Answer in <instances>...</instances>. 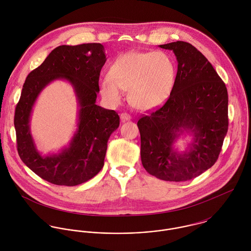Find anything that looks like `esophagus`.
Returning a JSON list of instances; mask_svg holds the SVG:
<instances>
[{"mask_svg": "<svg viewBox=\"0 0 251 251\" xmlns=\"http://www.w3.org/2000/svg\"><path fill=\"white\" fill-rule=\"evenodd\" d=\"M120 118H121V120L122 121H129L130 119H131V117H130V115H128V114H126V113H122L121 115H120Z\"/></svg>", "mask_w": 251, "mask_h": 251, "instance_id": "1", "label": "esophagus"}]
</instances>
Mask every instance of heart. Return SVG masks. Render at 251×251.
Segmentation results:
<instances>
[{"instance_id": "b5f03b06", "label": "heart", "mask_w": 251, "mask_h": 251, "mask_svg": "<svg viewBox=\"0 0 251 251\" xmlns=\"http://www.w3.org/2000/svg\"><path fill=\"white\" fill-rule=\"evenodd\" d=\"M173 58L164 51L128 52L111 66L109 74L100 80L101 95L112 104L128 90V100L138 110L149 111L162 105L170 97L176 82Z\"/></svg>"}]
</instances>
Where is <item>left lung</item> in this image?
Segmentation results:
<instances>
[{
	"label": "left lung",
	"instance_id": "8db88e82",
	"mask_svg": "<svg viewBox=\"0 0 251 251\" xmlns=\"http://www.w3.org/2000/svg\"><path fill=\"white\" fill-rule=\"evenodd\" d=\"M172 50L178 62L174 89L165 104L139 119L141 161L157 179H194L218 158L228 130V94L212 64L193 45L176 41L159 45ZM188 134L184 152L174 143Z\"/></svg>",
	"mask_w": 251,
	"mask_h": 251
}]
</instances>
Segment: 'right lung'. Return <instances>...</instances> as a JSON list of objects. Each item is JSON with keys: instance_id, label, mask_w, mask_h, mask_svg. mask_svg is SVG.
<instances>
[{"instance_id": "right-lung-1", "label": "right lung", "mask_w": 251, "mask_h": 251, "mask_svg": "<svg viewBox=\"0 0 251 251\" xmlns=\"http://www.w3.org/2000/svg\"><path fill=\"white\" fill-rule=\"evenodd\" d=\"M105 62L100 43L61 45L27 76L14 115L17 151L22 161L41 179L74 186L102 169L108 139L120 126V117L114 110L96 104ZM55 79H66L74 88L79 108L77 129L68 147L58 154L42 156L32 139L29 120L39 94Z\"/></svg>"}]
</instances>
